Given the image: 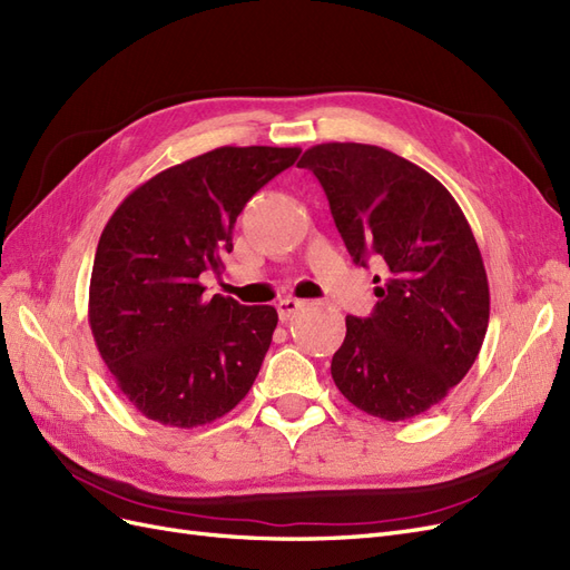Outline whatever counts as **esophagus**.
<instances>
[{
  "label": "esophagus",
  "mask_w": 570,
  "mask_h": 570,
  "mask_svg": "<svg viewBox=\"0 0 570 570\" xmlns=\"http://www.w3.org/2000/svg\"><path fill=\"white\" fill-rule=\"evenodd\" d=\"M302 306H304V302L289 297V299H283L275 308H278V316H281V321L285 323V321H289L292 316H295Z\"/></svg>",
  "instance_id": "34e87169"
}]
</instances>
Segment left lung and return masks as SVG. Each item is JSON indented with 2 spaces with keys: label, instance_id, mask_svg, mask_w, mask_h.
I'll use <instances>...</instances> for the list:
<instances>
[{
  "label": "left lung",
  "instance_id": "1",
  "mask_svg": "<svg viewBox=\"0 0 570 570\" xmlns=\"http://www.w3.org/2000/svg\"><path fill=\"white\" fill-rule=\"evenodd\" d=\"M297 166L318 178L354 264L383 271L373 314L347 316L333 381L375 419L419 416L463 381L488 333V273L469 220L438 178L383 147L325 142Z\"/></svg>",
  "mask_w": 570,
  "mask_h": 570
}]
</instances>
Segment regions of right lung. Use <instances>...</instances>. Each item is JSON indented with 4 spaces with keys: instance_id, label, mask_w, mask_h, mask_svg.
<instances>
[{
    "instance_id": "right-lung-1",
    "label": "right lung",
    "mask_w": 570,
    "mask_h": 570,
    "mask_svg": "<svg viewBox=\"0 0 570 570\" xmlns=\"http://www.w3.org/2000/svg\"><path fill=\"white\" fill-rule=\"evenodd\" d=\"M299 147H218L170 166L120 202L99 237L90 327L118 390L147 416L197 428L245 400L278 312L206 297L245 204Z\"/></svg>"
}]
</instances>
